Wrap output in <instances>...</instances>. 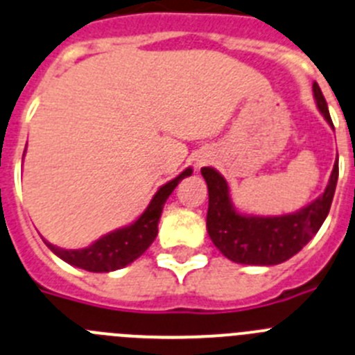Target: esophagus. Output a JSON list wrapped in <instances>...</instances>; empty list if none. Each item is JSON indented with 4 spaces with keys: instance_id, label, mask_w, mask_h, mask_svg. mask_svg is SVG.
<instances>
[{
    "instance_id": "obj_1",
    "label": "esophagus",
    "mask_w": 355,
    "mask_h": 355,
    "mask_svg": "<svg viewBox=\"0 0 355 355\" xmlns=\"http://www.w3.org/2000/svg\"><path fill=\"white\" fill-rule=\"evenodd\" d=\"M207 161H209V159H207V157H200V159H198V161H196V166H203Z\"/></svg>"
}]
</instances>
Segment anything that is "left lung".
<instances>
[{
    "label": "left lung",
    "mask_w": 355,
    "mask_h": 355,
    "mask_svg": "<svg viewBox=\"0 0 355 355\" xmlns=\"http://www.w3.org/2000/svg\"><path fill=\"white\" fill-rule=\"evenodd\" d=\"M317 107L333 127L327 102L320 86L313 83ZM334 129V127H333ZM209 187L207 232L228 260L244 265H277L297 254L320 230L327 217L338 182V159L324 193L293 214L285 216H248L232 203L228 182L214 168H201Z\"/></svg>",
    "instance_id": "1"
}]
</instances>
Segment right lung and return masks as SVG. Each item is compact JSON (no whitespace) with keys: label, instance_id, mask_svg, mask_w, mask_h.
<instances>
[{"label":"right lung","instance_id":"add662e5","mask_svg":"<svg viewBox=\"0 0 355 355\" xmlns=\"http://www.w3.org/2000/svg\"><path fill=\"white\" fill-rule=\"evenodd\" d=\"M191 173H193V170L187 168L178 177H175L173 180L159 187V191L154 194L145 212L132 225L107 233V235L95 241L88 248L63 249L46 241L44 242L56 257H60L67 263L79 267V269L90 270V272H111V270L122 269L125 265L132 263L136 258L141 257L150 248V244L155 241L159 219H161L162 207H164L166 200L170 198L175 187L185 177H191Z\"/></svg>","mask_w":355,"mask_h":355}]
</instances>
